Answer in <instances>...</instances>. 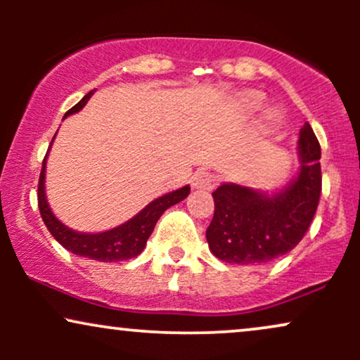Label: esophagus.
<instances>
[{"label": "esophagus", "instance_id": "34e87169", "mask_svg": "<svg viewBox=\"0 0 360 360\" xmlns=\"http://www.w3.org/2000/svg\"><path fill=\"white\" fill-rule=\"evenodd\" d=\"M193 188L196 189H213L217 186V176L208 172L206 169H198L194 172L193 181H191Z\"/></svg>", "mask_w": 360, "mask_h": 360}]
</instances>
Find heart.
<instances>
[{
    "label": "heart",
    "mask_w": 360,
    "mask_h": 360,
    "mask_svg": "<svg viewBox=\"0 0 360 360\" xmlns=\"http://www.w3.org/2000/svg\"><path fill=\"white\" fill-rule=\"evenodd\" d=\"M243 105H245V110L255 111L257 108H260V105H262V98H260L259 94H249V96L243 100ZM267 122L274 123L276 122V115L274 113L267 115Z\"/></svg>",
    "instance_id": "1"
}]
</instances>
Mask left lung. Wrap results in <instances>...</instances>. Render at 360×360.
I'll return each mask as SVG.
<instances>
[{
    "label": "left lung",
    "mask_w": 360,
    "mask_h": 360,
    "mask_svg": "<svg viewBox=\"0 0 360 360\" xmlns=\"http://www.w3.org/2000/svg\"><path fill=\"white\" fill-rule=\"evenodd\" d=\"M298 148L300 174L283 191L269 196L238 184L217 188L213 220L206 229L214 257L242 266L269 262L301 242L321 194V150L308 123L300 131Z\"/></svg>",
    "instance_id": "left-lung-1"
}]
</instances>
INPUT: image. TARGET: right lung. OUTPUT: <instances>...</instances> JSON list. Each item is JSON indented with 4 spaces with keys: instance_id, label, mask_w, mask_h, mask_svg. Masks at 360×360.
<instances>
[{
    "instance_id": "obj_1",
    "label": "right lung",
    "mask_w": 360,
    "mask_h": 360,
    "mask_svg": "<svg viewBox=\"0 0 360 360\" xmlns=\"http://www.w3.org/2000/svg\"><path fill=\"white\" fill-rule=\"evenodd\" d=\"M91 94H93V91H89L77 105H74L72 108L64 115V118L76 113V111H79L82 106L88 103ZM45 159H47V155H45ZM45 159L39 177V193H37V198H39V210L40 214H42L45 226H47L49 232L52 233V237L56 238L64 249L71 250L72 254L81 255V257L100 260V262H118V260H128L137 257L140 252L143 250V247H146L150 233L154 232V226L157 220L160 218V214L166 212L169 206L183 201L189 194V186H184V188L176 189V191L157 198L152 203H148L139 214H135L131 220L117 226V229L108 230V232L103 233H79L68 229L65 225H62V223L53 217L51 208H49L44 191Z\"/></svg>"
}]
</instances>
